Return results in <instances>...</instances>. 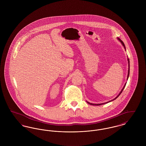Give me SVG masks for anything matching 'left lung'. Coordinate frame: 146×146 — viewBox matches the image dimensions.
Listing matches in <instances>:
<instances>
[{
  "mask_svg": "<svg viewBox=\"0 0 146 146\" xmlns=\"http://www.w3.org/2000/svg\"><path fill=\"white\" fill-rule=\"evenodd\" d=\"M117 39L120 42V43L122 44V45H123V46L124 47V48H125V50H126V48H125V44H124V43H123V41L120 39L119 38H117ZM127 60H128V64H129V70H128V75H127V80H128V78H129V74H130V60H129V58H127ZM126 84H125L124 85V86L123 87V89L121 90V91H120V92L119 93V94L117 95V97H116L114 99H113V100H110V101H109V102H106V103H101V104H93V103H90V102H87V103H88L89 104H90V105H92V106H100V105H102V104H106V103H109V102H111V101H113V100H116L120 95V94L122 93L123 92V89H124V88H125V86H126Z\"/></svg>",
  "mask_w": 146,
  "mask_h": 146,
  "instance_id": "obj_1",
  "label": "left lung"
}]
</instances>
